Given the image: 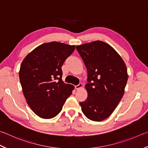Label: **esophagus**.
<instances>
[{"mask_svg": "<svg viewBox=\"0 0 148 148\" xmlns=\"http://www.w3.org/2000/svg\"><path fill=\"white\" fill-rule=\"evenodd\" d=\"M82 86H83V84H82V83H79L78 85L75 86V88H76V90H79V89H80V88H81L82 87Z\"/></svg>", "mask_w": 148, "mask_h": 148, "instance_id": "esophagus-1", "label": "esophagus"}]
</instances>
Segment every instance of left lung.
<instances>
[{"mask_svg": "<svg viewBox=\"0 0 148 148\" xmlns=\"http://www.w3.org/2000/svg\"><path fill=\"white\" fill-rule=\"evenodd\" d=\"M76 49L87 70L85 88L88 96L79 105L86 117L100 122L113 112L124 94L127 67L116 51L105 42H88Z\"/></svg>", "mask_w": 148, "mask_h": 148, "instance_id": "8db88e82", "label": "left lung"}]
</instances>
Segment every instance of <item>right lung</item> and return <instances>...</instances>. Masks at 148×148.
I'll list each match as a JSON object with an SVG mask.
<instances>
[{"label": "right lung", "instance_id": "obj_1", "mask_svg": "<svg viewBox=\"0 0 148 148\" xmlns=\"http://www.w3.org/2000/svg\"><path fill=\"white\" fill-rule=\"evenodd\" d=\"M75 48L63 42H46L29 52L21 63L18 75L23 95L40 118L57 116L72 95L74 87L63 82L61 66Z\"/></svg>", "mask_w": 148, "mask_h": 148}]
</instances>
